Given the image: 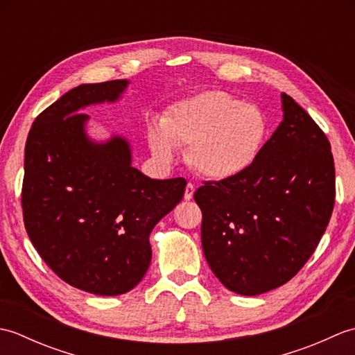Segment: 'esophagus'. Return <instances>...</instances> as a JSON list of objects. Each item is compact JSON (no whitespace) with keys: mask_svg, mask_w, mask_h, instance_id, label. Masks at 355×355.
I'll return each instance as SVG.
<instances>
[{"mask_svg":"<svg viewBox=\"0 0 355 355\" xmlns=\"http://www.w3.org/2000/svg\"><path fill=\"white\" fill-rule=\"evenodd\" d=\"M193 192H195V186L192 183H187L186 191H184V200H187V201L192 200Z\"/></svg>","mask_w":355,"mask_h":355,"instance_id":"34e87169","label":"esophagus"}]
</instances>
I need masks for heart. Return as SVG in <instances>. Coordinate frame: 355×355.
Returning a JSON list of instances; mask_svg holds the SVG:
<instances>
[{
    "mask_svg": "<svg viewBox=\"0 0 355 355\" xmlns=\"http://www.w3.org/2000/svg\"><path fill=\"white\" fill-rule=\"evenodd\" d=\"M267 137V119L253 103L212 89L173 103L150 126L148 141L163 163L175 158V146H189L187 162L209 180H229L247 171Z\"/></svg>",
    "mask_w": 355,
    "mask_h": 355,
    "instance_id": "1",
    "label": "heart"
}]
</instances>
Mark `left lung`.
Here are the masks:
<instances>
[{"mask_svg":"<svg viewBox=\"0 0 355 355\" xmlns=\"http://www.w3.org/2000/svg\"><path fill=\"white\" fill-rule=\"evenodd\" d=\"M284 119L239 175L206 182L193 198L202 212L209 267L230 291L256 296L288 282L327 230L336 171L327 135L282 93Z\"/></svg>","mask_w":355,"mask_h":355,"instance_id":"left-lung-1","label":"left lung"}]
</instances>
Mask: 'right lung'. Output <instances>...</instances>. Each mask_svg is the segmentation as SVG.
<instances>
[{"instance_id":"right-lung-1","label":"right lung","mask_w":355,"mask_h":355,"mask_svg":"<svg viewBox=\"0 0 355 355\" xmlns=\"http://www.w3.org/2000/svg\"><path fill=\"white\" fill-rule=\"evenodd\" d=\"M128 82L82 84L35 119L24 157L21 205L33 247L79 290L119 296L150 263L149 235L184 195L186 180H153L131 164L126 139L87 135L88 105L116 102Z\"/></svg>"}]
</instances>
